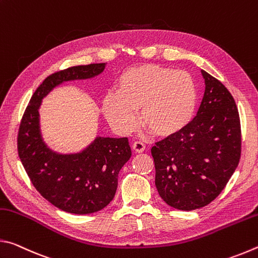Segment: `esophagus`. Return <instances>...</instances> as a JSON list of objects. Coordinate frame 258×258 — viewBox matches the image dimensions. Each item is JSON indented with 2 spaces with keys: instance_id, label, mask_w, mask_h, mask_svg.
<instances>
[{
  "instance_id": "esophagus-1",
  "label": "esophagus",
  "mask_w": 258,
  "mask_h": 258,
  "mask_svg": "<svg viewBox=\"0 0 258 258\" xmlns=\"http://www.w3.org/2000/svg\"><path fill=\"white\" fill-rule=\"evenodd\" d=\"M132 148H133V150H134L135 152H138V154H140V152H143V151H145V149H146V146L143 145L142 142L137 141V142H134V143H133Z\"/></svg>"
}]
</instances>
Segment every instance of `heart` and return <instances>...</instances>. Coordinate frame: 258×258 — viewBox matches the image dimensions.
<instances>
[{
	"label": "heart",
	"instance_id": "b5f03b06",
	"mask_svg": "<svg viewBox=\"0 0 258 258\" xmlns=\"http://www.w3.org/2000/svg\"><path fill=\"white\" fill-rule=\"evenodd\" d=\"M198 104L197 84L189 73L142 64L130 68L116 82V93L102 100L106 119L119 133L140 121L158 138H171L191 124Z\"/></svg>",
	"mask_w": 258,
	"mask_h": 258
}]
</instances>
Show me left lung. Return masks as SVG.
Returning <instances> with one entry per match:
<instances>
[{"instance_id":"8db88e82","label":"left lung","mask_w":258,"mask_h":258,"mask_svg":"<svg viewBox=\"0 0 258 258\" xmlns=\"http://www.w3.org/2000/svg\"><path fill=\"white\" fill-rule=\"evenodd\" d=\"M205 93L197 116L181 133L151 148L158 194L169 206L194 211L212 203L239 164L241 131L228 89L202 71Z\"/></svg>"}]
</instances>
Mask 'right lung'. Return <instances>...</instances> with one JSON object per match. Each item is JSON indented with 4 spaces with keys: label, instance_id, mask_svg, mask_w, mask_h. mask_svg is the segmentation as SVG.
Segmentation results:
<instances>
[{
    "label": "right lung",
    "instance_id": "1",
    "mask_svg": "<svg viewBox=\"0 0 258 258\" xmlns=\"http://www.w3.org/2000/svg\"><path fill=\"white\" fill-rule=\"evenodd\" d=\"M106 63L75 66L46 77L26 108L18 132V155L33 185L47 202L67 213L85 215L103 209L115 197L118 173L131 158L127 138L97 137L76 154L51 150L42 138L43 98L64 82L101 74Z\"/></svg>",
    "mask_w": 258,
    "mask_h": 258
}]
</instances>
